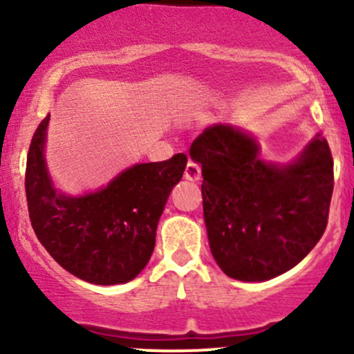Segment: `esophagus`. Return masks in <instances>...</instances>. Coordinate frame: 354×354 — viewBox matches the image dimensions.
<instances>
[{"instance_id":"esophagus-1","label":"esophagus","mask_w":354,"mask_h":354,"mask_svg":"<svg viewBox=\"0 0 354 354\" xmlns=\"http://www.w3.org/2000/svg\"><path fill=\"white\" fill-rule=\"evenodd\" d=\"M185 178L189 181H198L201 178V166L196 161L189 160L185 169Z\"/></svg>"}]
</instances>
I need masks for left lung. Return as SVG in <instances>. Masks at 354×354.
Returning a JSON list of instances; mask_svg holds the SVG:
<instances>
[{"label":"left lung","mask_w":354,"mask_h":354,"mask_svg":"<svg viewBox=\"0 0 354 354\" xmlns=\"http://www.w3.org/2000/svg\"><path fill=\"white\" fill-rule=\"evenodd\" d=\"M201 165L203 213L211 253L230 278L266 281L298 265L323 236L333 194V156L316 136L298 161L258 160V145L226 124L189 148Z\"/></svg>","instance_id":"8db88e82"}]
</instances>
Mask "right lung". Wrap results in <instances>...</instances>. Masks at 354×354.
I'll list each match as a JSON object with an SVG mask.
<instances>
[{
    "label": "right lung",
    "mask_w": 354,
    "mask_h": 354,
    "mask_svg": "<svg viewBox=\"0 0 354 354\" xmlns=\"http://www.w3.org/2000/svg\"><path fill=\"white\" fill-rule=\"evenodd\" d=\"M50 115L36 128L26 161L30 221L51 258L68 273L93 284L128 283L151 258L156 226L173 186L181 180L185 153L136 165L104 189L81 198L56 193L44 165Z\"/></svg>",
    "instance_id": "add662e5"
}]
</instances>
